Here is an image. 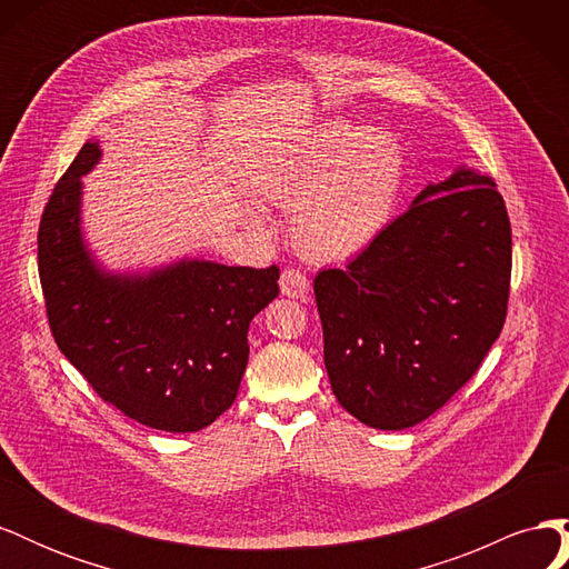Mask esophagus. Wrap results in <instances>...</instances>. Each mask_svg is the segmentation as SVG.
<instances>
[{"mask_svg": "<svg viewBox=\"0 0 569 569\" xmlns=\"http://www.w3.org/2000/svg\"><path fill=\"white\" fill-rule=\"evenodd\" d=\"M280 291L289 299H306L308 291H311V280H308L303 272L287 268L280 274Z\"/></svg>", "mask_w": 569, "mask_h": 569, "instance_id": "esophagus-1", "label": "esophagus"}]
</instances>
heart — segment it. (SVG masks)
I'll use <instances>...</instances> for the list:
<instances>
[{
  "instance_id": "1",
  "label": "heart",
  "mask_w": 569,
  "mask_h": 569,
  "mask_svg": "<svg viewBox=\"0 0 569 569\" xmlns=\"http://www.w3.org/2000/svg\"><path fill=\"white\" fill-rule=\"evenodd\" d=\"M406 178L393 134L327 120L268 170L266 199L291 211V239L311 261L341 263L387 230Z\"/></svg>"
}]
</instances>
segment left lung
<instances>
[{"instance_id":"left-lung-1","label":"left lung","mask_w":569,"mask_h":569,"mask_svg":"<svg viewBox=\"0 0 569 569\" xmlns=\"http://www.w3.org/2000/svg\"><path fill=\"white\" fill-rule=\"evenodd\" d=\"M510 266L506 201L489 176L460 166L347 270H320L325 368L341 408L375 429L437 412L501 335Z\"/></svg>"}]
</instances>
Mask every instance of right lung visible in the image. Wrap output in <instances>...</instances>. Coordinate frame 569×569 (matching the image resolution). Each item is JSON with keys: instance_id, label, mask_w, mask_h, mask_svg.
<instances>
[{"instance_id": "add662e5", "label": "right lung", "mask_w": 569, "mask_h": 569, "mask_svg": "<svg viewBox=\"0 0 569 569\" xmlns=\"http://www.w3.org/2000/svg\"><path fill=\"white\" fill-rule=\"evenodd\" d=\"M101 159L88 142L51 192L38 268L57 347L107 403L163 432H199L226 412L249 360V322L280 295V270L182 258L109 272L80 230L82 182Z\"/></svg>"}]
</instances>
